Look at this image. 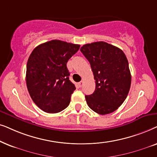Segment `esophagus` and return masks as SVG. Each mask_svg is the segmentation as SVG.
Returning <instances> with one entry per match:
<instances>
[{
  "label": "esophagus",
  "instance_id": "esophagus-1",
  "mask_svg": "<svg viewBox=\"0 0 157 157\" xmlns=\"http://www.w3.org/2000/svg\"><path fill=\"white\" fill-rule=\"evenodd\" d=\"M83 83H84V82H83V81H81V82H78V85H79V87H82V85H83Z\"/></svg>",
  "mask_w": 157,
  "mask_h": 157
}]
</instances>
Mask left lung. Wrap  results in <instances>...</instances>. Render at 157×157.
Listing matches in <instances>:
<instances>
[{
	"instance_id": "left-lung-1",
	"label": "left lung",
	"mask_w": 157,
	"mask_h": 157,
	"mask_svg": "<svg viewBox=\"0 0 157 157\" xmlns=\"http://www.w3.org/2000/svg\"><path fill=\"white\" fill-rule=\"evenodd\" d=\"M80 51L90 64L95 80L94 93L85 95L87 105L98 114L111 113L122 105L130 90L128 59L122 50L104 41L87 44Z\"/></svg>"
}]
</instances>
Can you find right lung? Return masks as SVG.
<instances>
[{
  "label": "right lung",
  "instance_id": "right-lung-1",
  "mask_svg": "<svg viewBox=\"0 0 157 157\" xmlns=\"http://www.w3.org/2000/svg\"><path fill=\"white\" fill-rule=\"evenodd\" d=\"M80 45L52 40L37 46L29 56L26 81L34 103L49 113L67 107L76 87L69 79L67 63Z\"/></svg>",
  "mask_w": 157,
  "mask_h": 157
}]
</instances>
